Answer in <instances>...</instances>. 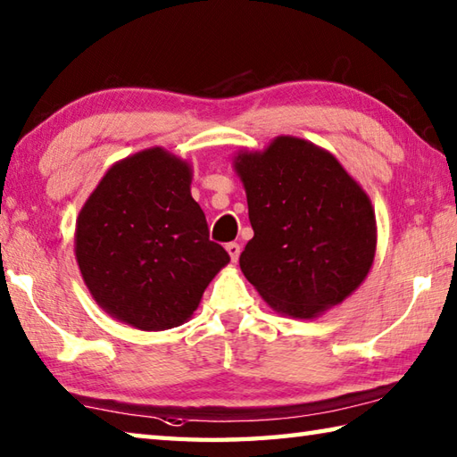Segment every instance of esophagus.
<instances>
[{
	"label": "esophagus",
	"instance_id": "34e87169",
	"mask_svg": "<svg viewBox=\"0 0 457 457\" xmlns=\"http://www.w3.org/2000/svg\"><path fill=\"white\" fill-rule=\"evenodd\" d=\"M226 250H228V253H229L231 262H237V258H239V252H242V247H239V244H236V242H229V244L226 245Z\"/></svg>",
	"mask_w": 457,
	"mask_h": 457
}]
</instances>
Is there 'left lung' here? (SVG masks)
Wrapping results in <instances>:
<instances>
[{"instance_id":"1","label":"left lung","mask_w":457,"mask_h":457,"mask_svg":"<svg viewBox=\"0 0 457 457\" xmlns=\"http://www.w3.org/2000/svg\"><path fill=\"white\" fill-rule=\"evenodd\" d=\"M253 237L239 256L247 282L280 314L316 319L365 280L375 260L370 199L328 151L276 137L237 153Z\"/></svg>"}]
</instances>
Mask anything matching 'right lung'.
I'll list each match as a JSON object with an SVG mask.
<instances>
[{
  "label": "right lung",
  "mask_w": 457,
  "mask_h": 457,
  "mask_svg": "<svg viewBox=\"0 0 457 457\" xmlns=\"http://www.w3.org/2000/svg\"><path fill=\"white\" fill-rule=\"evenodd\" d=\"M189 185V163L153 146L114 163L84 204L76 262L112 319L138 330L179 327L229 262Z\"/></svg>",
  "instance_id": "right-lung-1"
}]
</instances>
